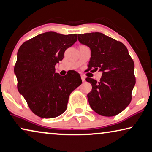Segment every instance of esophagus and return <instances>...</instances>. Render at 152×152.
I'll return each instance as SVG.
<instances>
[{"label": "esophagus", "mask_w": 152, "mask_h": 152, "mask_svg": "<svg viewBox=\"0 0 152 152\" xmlns=\"http://www.w3.org/2000/svg\"><path fill=\"white\" fill-rule=\"evenodd\" d=\"M81 79H82V80H83V82H85V77L84 76H81Z\"/></svg>", "instance_id": "1"}]
</instances>
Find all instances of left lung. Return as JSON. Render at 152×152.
<instances>
[{
    "mask_svg": "<svg viewBox=\"0 0 152 152\" xmlns=\"http://www.w3.org/2000/svg\"><path fill=\"white\" fill-rule=\"evenodd\" d=\"M78 40L91 49L88 69L103 72L99 82L86 78L92 85L87 95L91 107L103 116L120 114L131 103L136 83L134 61L128 49L123 43L100 32L78 34Z\"/></svg>",
    "mask_w": 152,
    "mask_h": 152,
    "instance_id": "left-lung-1",
    "label": "left lung"
}]
</instances>
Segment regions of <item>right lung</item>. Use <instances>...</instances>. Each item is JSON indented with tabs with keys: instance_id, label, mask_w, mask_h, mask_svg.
Wrapping results in <instances>:
<instances>
[{
	"instance_id": "1",
	"label": "right lung",
	"mask_w": 152,
	"mask_h": 152,
	"mask_svg": "<svg viewBox=\"0 0 152 152\" xmlns=\"http://www.w3.org/2000/svg\"><path fill=\"white\" fill-rule=\"evenodd\" d=\"M77 34H41L24 42L14 67L18 89L34 114L42 118L59 116L66 110L69 96L82 84L76 71L64 76L55 73V65L77 41Z\"/></svg>"
}]
</instances>
